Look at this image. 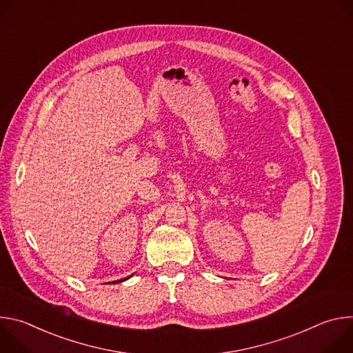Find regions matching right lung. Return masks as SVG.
<instances>
[{
    "label": "right lung",
    "instance_id": "add662e5",
    "mask_svg": "<svg viewBox=\"0 0 353 353\" xmlns=\"http://www.w3.org/2000/svg\"><path fill=\"white\" fill-rule=\"evenodd\" d=\"M128 278H131V276H127V278H123V279H119V281H113V282H110V283H119V282H123V281H127Z\"/></svg>",
    "mask_w": 353,
    "mask_h": 353
}]
</instances>
